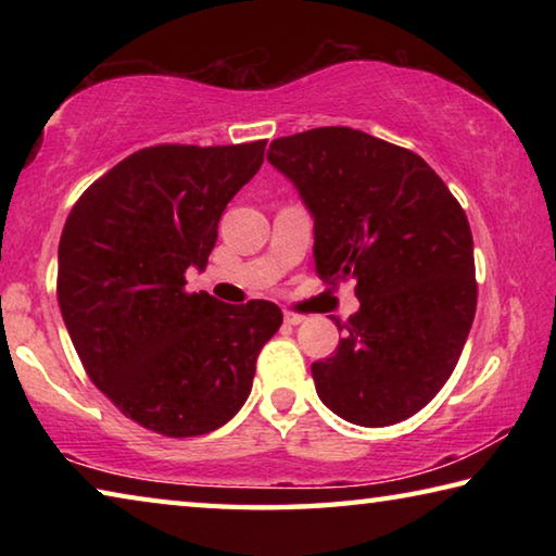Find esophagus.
I'll return each mask as SVG.
<instances>
[{
	"instance_id": "obj_1",
	"label": "esophagus",
	"mask_w": 556,
	"mask_h": 556,
	"mask_svg": "<svg viewBox=\"0 0 556 556\" xmlns=\"http://www.w3.org/2000/svg\"><path fill=\"white\" fill-rule=\"evenodd\" d=\"M301 321H304V316H301V314L285 312V324H289V326H299Z\"/></svg>"
}]
</instances>
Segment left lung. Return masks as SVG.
<instances>
[{"label":"left lung","instance_id":"1","mask_svg":"<svg viewBox=\"0 0 556 556\" xmlns=\"http://www.w3.org/2000/svg\"><path fill=\"white\" fill-rule=\"evenodd\" d=\"M267 162L314 218L316 275L355 279L357 314L336 353L312 365L328 409L390 427L444 388L476 316L473 235L425 159L351 127L279 137Z\"/></svg>","mask_w":556,"mask_h":556}]
</instances>
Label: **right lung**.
Returning <instances> with one entry per match:
<instances>
[{
  "label": "right lung",
  "mask_w": 556,
  "mask_h": 556,
  "mask_svg": "<svg viewBox=\"0 0 556 556\" xmlns=\"http://www.w3.org/2000/svg\"><path fill=\"white\" fill-rule=\"evenodd\" d=\"M265 139L139 149L98 178L65 220L59 304L83 368L112 404L164 437L223 427L250 397L255 361L281 312L186 294L218 220L260 172Z\"/></svg>",
  "instance_id": "obj_1"
}]
</instances>
